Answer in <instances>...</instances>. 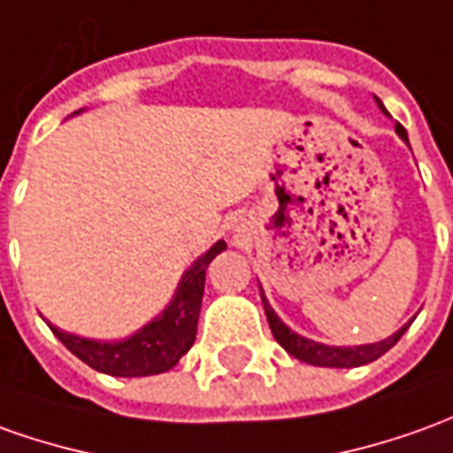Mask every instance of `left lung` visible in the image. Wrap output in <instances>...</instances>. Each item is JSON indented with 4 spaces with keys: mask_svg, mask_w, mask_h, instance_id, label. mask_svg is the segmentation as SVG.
I'll return each instance as SVG.
<instances>
[{
    "mask_svg": "<svg viewBox=\"0 0 453 453\" xmlns=\"http://www.w3.org/2000/svg\"><path fill=\"white\" fill-rule=\"evenodd\" d=\"M380 103V101H377ZM380 108L385 111V105L380 103ZM388 113V111H385ZM397 135L402 140H407V130L397 123ZM261 301H264V311H266L268 318V326H271V333H273V338L279 340V345L286 352H291L293 357H298V360H303L308 365H318V367H360V365H367L377 360V357H382L385 352L397 342L402 335H404V330L411 326V320L404 327H399L397 333L392 335V338L382 340V342H375V345H355V348H330V345H323V342H316V340H308L303 335H296L291 327H286L279 320V316L273 313V308L266 303V298L261 296Z\"/></svg>",
    "mask_w": 453,
    "mask_h": 453,
    "instance_id": "8db88e82",
    "label": "left lung"
}]
</instances>
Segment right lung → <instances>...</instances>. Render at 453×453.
<instances>
[{"mask_svg": "<svg viewBox=\"0 0 453 453\" xmlns=\"http://www.w3.org/2000/svg\"><path fill=\"white\" fill-rule=\"evenodd\" d=\"M224 249L226 244L217 242L207 254L196 258L180 280L173 303L162 311V316L155 318L142 330H137L133 338L120 340V342H98V340H86L64 333L54 326L51 330L78 360H83L88 367L105 375L145 377L167 372L180 363V357L195 342L207 266Z\"/></svg>", "mask_w": 453, "mask_h": 453, "instance_id": "right-lung-1", "label": "right lung"}]
</instances>
